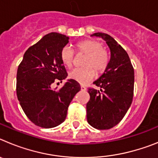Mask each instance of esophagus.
<instances>
[{
    "label": "esophagus",
    "mask_w": 158,
    "mask_h": 158,
    "mask_svg": "<svg viewBox=\"0 0 158 158\" xmlns=\"http://www.w3.org/2000/svg\"><path fill=\"white\" fill-rule=\"evenodd\" d=\"M81 91H85L86 88L84 85H81Z\"/></svg>",
    "instance_id": "1"
}]
</instances>
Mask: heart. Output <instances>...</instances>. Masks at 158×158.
Segmentation results:
<instances>
[{
	"label": "heart",
	"instance_id": "b5f03b06",
	"mask_svg": "<svg viewBox=\"0 0 158 158\" xmlns=\"http://www.w3.org/2000/svg\"><path fill=\"white\" fill-rule=\"evenodd\" d=\"M76 50L80 53L86 54L84 59L82 68H76L69 73V78L81 85H86L95 77V71L102 72L105 69L108 62V56L105 50L98 41L87 40L77 43ZM73 51L68 46H65L60 52V59L65 66L70 68L73 63Z\"/></svg>",
	"mask_w": 158,
	"mask_h": 158
}]
</instances>
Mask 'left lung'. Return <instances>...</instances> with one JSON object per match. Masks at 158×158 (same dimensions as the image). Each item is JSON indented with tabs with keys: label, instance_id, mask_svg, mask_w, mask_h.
I'll list each match as a JSON object with an SVG mask.
<instances>
[{
	"label": "left lung",
	"instance_id": "8db88e82",
	"mask_svg": "<svg viewBox=\"0 0 158 158\" xmlns=\"http://www.w3.org/2000/svg\"><path fill=\"white\" fill-rule=\"evenodd\" d=\"M91 36L106 42L110 49V59L103 74L93 82L100 90L89 89L87 121L96 129L107 130L116 126L131 107L135 72L127 53L111 36L101 32Z\"/></svg>",
	"mask_w": 158,
	"mask_h": 158
}]
</instances>
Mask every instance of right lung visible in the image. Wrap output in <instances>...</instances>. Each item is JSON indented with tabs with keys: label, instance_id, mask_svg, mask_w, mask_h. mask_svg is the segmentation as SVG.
<instances>
[{
	"label": "right lung",
	"instance_id": "obj_1",
	"mask_svg": "<svg viewBox=\"0 0 158 158\" xmlns=\"http://www.w3.org/2000/svg\"><path fill=\"white\" fill-rule=\"evenodd\" d=\"M69 37L56 32L43 36L23 54L16 75V94L22 109L36 126L52 128L63 123L80 84L68 79L63 87L51 89L54 81L68 76L60 52Z\"/></svg>",
	"mask_w": 158,
	"mask_h": 158
}]
</instances>
